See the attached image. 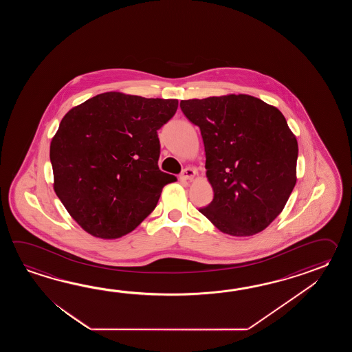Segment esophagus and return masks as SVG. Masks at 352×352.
Masks as SVG:
<instances>
[{"mask_svg": "<svg viewBox=\"0 0 352 352\" xmlns=\"http://www.w3.org/2000/svg\"><path fill=\"white\" fill-rule=\"evenodd\" d=\"M195 175H196V171H195L194 168H191V167H186V168L181 173L179 177H181V179L190 181V179H194Z\"/></svg>", "mask_w": 352, "mask_h": 352, "instance_id": "obj_1", "label": "esophagus"}]
</instances>
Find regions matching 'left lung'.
<instances>
[{
    "label": "left lung",
    "instance_id": "left-lung-1",
    "mask_svg": "<svg viewBox=\"0 0 352 352\" xmlns=\"http://www.w3.org/2000/svg\"><path fill=\"white\" fill-rule=\"evenodd\" d=\"M200 128L214 199L199 209L220 232L250 236L282 212L296 185L298 143L285 116L247 94L181 100Z\"/></svg>",
    "mask_w": 352,
    "mask_h": 352
}]
</instances>
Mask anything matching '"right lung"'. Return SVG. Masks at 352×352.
Listing matches in <instances>:
<instances>
[{"label":"right lung","mask_w":352,"mask_h":352,"mask_svg":"<svg viewBox=\"0 0 352 352\" xmlns=\"http://www.w3.org/2000/svg\"><path fill=\"white\" fill-rule=\"evenodd\" d=\"M177 99L108 91L75 107L50 144L54 190L85 232L116 239L135 230L176 181L158 168L157 131Z\"/></svg>","instance_id":"right-lung-1"}]
</instances>
